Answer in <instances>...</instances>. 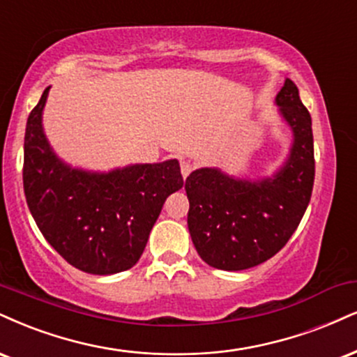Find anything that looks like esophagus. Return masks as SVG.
<instances>
[{
  "label": "esophagus",
  "instance_id": "1",
  "mask_svg": "<svg viewBox=\"0 0 357 357\" xmlns=\"http://www.w3.org/2000/svg\"><path fill=\"white\" fill-rule=\"evenodd\" d=\"M192 162H190V161H181V174H183V178L186 179L188 176L191 174V171H192Z\"/></svg>",
  "mask_w": 357,
  "mask_h": 357
}]
</instances>
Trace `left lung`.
<instances>
[{"label":"left lung","instance_id":"8db88e82","mask_svg":"<svg viewBox=\"0 0 357 357\" xmlns=\"http://www.w3.org/2000/svg\"><path fill=\"white\" fill-rule=\"evenodd\" d=\"M274 102L293 132V143L271 176L251 179L227 174L220 167H199L184 184L192 244L206 264L222 271L255 268L281 251L311 199V114L296 84L287 78Z\"/></svg>","mask_w":357,"mask_h":357}]
</instances>
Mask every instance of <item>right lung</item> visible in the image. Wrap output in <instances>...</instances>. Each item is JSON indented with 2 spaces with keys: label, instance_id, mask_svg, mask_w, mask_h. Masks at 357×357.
Instances as JSON below:
<instances>
[{
  "label": "right lung",
  "instance_id": "1",
  "mask_svg": "<svg viewBox=\"0 0 357 357\" xmlns=\"http://www.w3.org/2000/svg\"><path fill=\"white\" fill-rule=\"evenodd\" d=\"M50 88L29 113L23 184L29 211L51 246L71 266L108 276L139 261L166 197L183 188L178 160L111 171L73 167L43 128Z\"/></svg>",
  "mask_w": 357,
  "mask_h": 357
}]
</instances>
